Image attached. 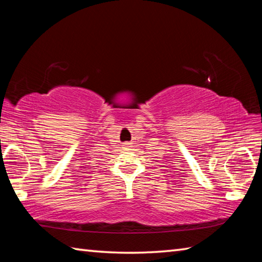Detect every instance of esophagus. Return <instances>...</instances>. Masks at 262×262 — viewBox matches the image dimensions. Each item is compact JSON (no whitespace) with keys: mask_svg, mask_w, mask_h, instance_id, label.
Returning a JSON list of instances; mask_svg holds the SVG:
<instances>
[{"mask_svg":"<svg viewBox=\"0 0 262 262\" xmlns=\"http://www.w3.org/2000/svg\"><path fill=\"white\" fill-rule=\"evenodd\" d=\"M122 146H124V147H130V143H129V142L122 143Z\"/></svg>","mask_w":262,"mask_h":262,"instance_id":"esophagus-1","label":"esophagus"}]
</instances>
